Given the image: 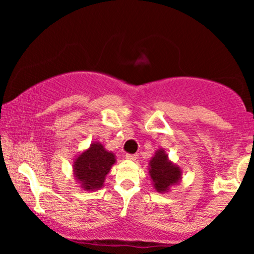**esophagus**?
I'll use <instances>...</instances> for the list:
<instances>
[{"instance_id":"esophagus-1","label":"esophagus","mask_w":254,"mask_h":254,"mask_svg":"<svg viewBox=\"0 0 254 254\" xmlns=\"http://www.w3.org/2000/svg\"><path fill=\"white\" fill-rule=\"evenodd\" d=\"M127 160H130V161H136L137 159H138V155L137 154H127Z\"/></svg>"}]
</instances>
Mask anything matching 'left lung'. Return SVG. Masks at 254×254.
Masks as SVG:
<instances>
[{"instance_id": "8db88e82", "label": "left lung", "mask_w": 254, "mask_h": 254, "mask_svg": "<svg viewBox=\"0 0 254 254\" xmlns=\"http://www.w3.org/2000/svg\"><path fill=\"white\" fill-rule=\"evenodd\" d=\"M148 165L151 184L154 190L159 193H166L171 190L172 186L182 182V168L171 161L164 148H160L154 153Z\"/></svg>"}]
</instances>
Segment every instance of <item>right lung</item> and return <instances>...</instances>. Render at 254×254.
<instances>
[{
  "mask_svg": "<svg viewBox=\"0 0 254 254\" xmlns=\"http://www.w3.org/2000/svg\"><path fill=\"white\" fill-rule=\"evenodd\" d=\"M116 155L100 142H93L72 162L74 178L84 191H97L104 186L106 176L116 164Z\"/></svg>",
  "mask_w": 254,
  "mask_h": 254,
  "instance_id": "1",
  "label": "right lung"
}]
</instances>
